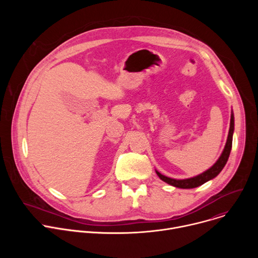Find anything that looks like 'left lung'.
Here are the masks:
<instances>
[{
    "label": "left lung",
    "instance_id": "obj_1",
    "mask_svg": "<svg viewBox=\"0 0 258 258\" xmlns=\"http://www.w3.org/2000/svg\"><path fill=\"white\" fill-rule=\"evenodd\" d=\"M233 133H234V114L232 113L231 115V123H230V130H229V136H228V140L225 146V149L222 153V155L219 156V158L217 159V161L206 171L202 172L199 175H196L194 177H190V178H185V179H175V178H170L167 177L163 174H161L159 171L156 170L157 175L160 177V179H162L163 181L169 183V185L175 187V188H180V189H193L196 187H199L201 185H203L204 182L214 178L220 171L223 170V168L225 167L230 153H231V149H232V143H233Z\"/></svg>",
    "mask_w": 258,
    "mask_h": 258
}]
</instances>
